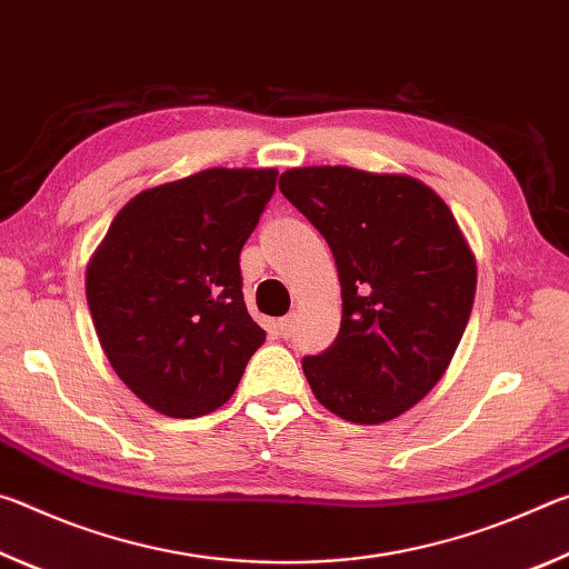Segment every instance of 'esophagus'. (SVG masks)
Wrapping results in <instances>:
<instances>
[{"label":"esophagus","mask_w":569,"mask_h":569,"mask_svg":"<svg viewBox=\"0 0 569 569\" xmlns=\"http://www.w3.org/2000/svg\"><path fill=\"white\" fill-rule=\"evenodd\" d=\"M293 329H296V313H288L281 321H278V331H281L283 339H288V336L293 333Z\"/></svg>","instance_id":"1"}]
</instances>
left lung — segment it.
Instances as JSON below:
<instances>
[{"label":"left lung","mask_w":569,"mask_h":569,"mask_svg":"<svg viewBox=\"0 0 569 569\" xmlns=\"http://www.w3.org/2000/svg\"><path fill=\"white\" fill-rule=\"evenodd\" d=\"M278 188L326 238L341 281L339 336L301 361L311 391L346 421L397 419L445 377L475 303L455 216L419 180L346 166L286 170Z\"/></svg>","instance_id":"1"}]
</instances>
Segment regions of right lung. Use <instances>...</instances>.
<instances>
[{
    "label": "right lung",
    "mask_w": 569,
    "mask_h": 569,
    "mask_svg": "<svg viewBox=\"0 0 569 569\" xmlns=\"http://www.w3.org/2000/svg\"><path fill=\"white\" fill-rule=\"evenodd\" d=\"M278 170L210 168L142 190L114 216L88 266V303L112 369L166 417L233 397L266 341L248 316L240 250Z\"/></svg>",
    "instance_id": "obj_1"
}]
</instances>
